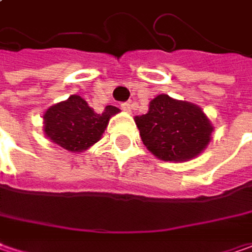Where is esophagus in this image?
<instances>
[{
    "instance_id": "esophagus-1",
    "label": "esophagus",
    "mask_w": 252,
    "mask_h": 252,
    "mask_svg": "<svg viewBox=\"0 0 252 252\" xmlns=\"http://www.w3.org/2000/svg\"><path fill=\"white\" fill-rule=\"evenodd\" d=\"M120 106H122V110H125V112H130L132 110V103L130 102H125Z\"/></svg>"
}]
</instances>
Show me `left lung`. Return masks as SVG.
Wrapping results in <instances>:
<instances>
[{"instance_id": "left-lung-1", "label": "left lung", "mask_w": 252, "mask_h": 252, "mask_svg": "<svg viewBox=\"0 0 252 252\" xmlns=\"http://www.w3.org/2000/svg\"><path fill=\"white\" fill-rule=\"evenodd\" d=\"M143 145L164 161H186L201 153L211 139L213 126L198 106L158 94L149 112L136 116Z\"/></svg>"}]
</instances>
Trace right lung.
<instances>
[{
    "label": "right lung",
    "instance_id": "obj_1",
    "mask_svg": "<svg viewBox=\"0 0 252 252\" xmlns=\"http://www.w3.org/2000/svg\"><path fill=\"white\" fill-rule=\"evenodd\" d=\"M118 112V107L109 105L102 113H96L81 96L72 94L45 112L44 130L58 146L69 152H82L102 137L110 116Z\"/></svg>",
    "mask_w": 252,
    "mask_h": 252
}]
</instances>
